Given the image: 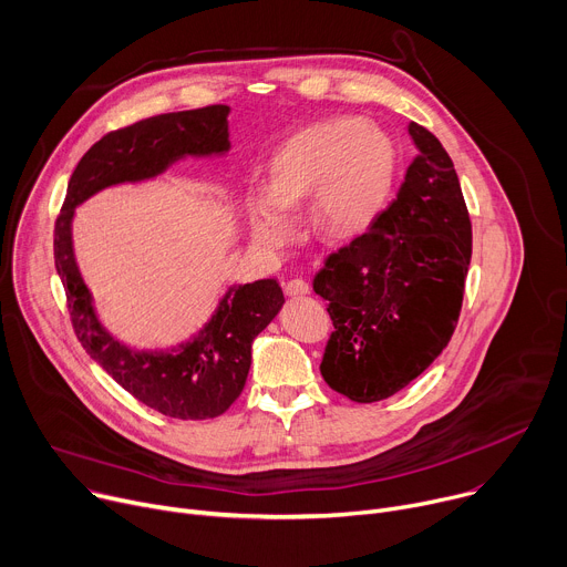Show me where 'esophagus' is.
Wrapping results in <instances>:
<instances>
[{"label": "esophagus", "instance_id": "esophagus-1", "mask_svg": "<svg viewBox=\"0 0 567 567\" xmlns=\"http://www.w3.org/2000/svg\"><path fill=\"white\" fill-rule=\"evenodd\" d=\"M285 291H287V296H291V298L307 296V293H309V285H307L305 280H300V278H293V280H289V282L285 285Z\"/></svg>", "mask_w": 567, "mask_h": 567}]
</instances>
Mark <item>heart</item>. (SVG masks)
Here are the masks:
<instances>
[{"label": "heart", "instance_id": "heart-1", "mask_svg": "<svg viewBox=\"0 0 567 567\" xmlns=\"http://www.w3.org/2000/svg\"><path fill=\"white\" fill-rule=\"evenodd\" d=\"M394 152L374 125L334 118L296 134L276 156L271 188L251 197V228L265 247L291 237L293 210L309 197V215L326 237H352L379 213L390 188Z\"/></svg>", "mask_w": 567, "mask_h": 567}]
</instances>
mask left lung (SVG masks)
I'll list each match as a JSON object with an SVG mask.
<instances>
[{
    "label": "left lung",
    "instance_id": "left-lung-1",
    "mask_svg": "<svg viewBox=\"0 0 567 567\" xmlns=\"http://www.w3.org/2000/svg\"><path fill=\"white\" fill-rule=\"evenodd\" d=\"M396 199L326 260L313 291L334 332L320 361L328 385L357 403L392 396L449 346L471 262V219L453 161L422 125Z\"/></svg>",
    "mask_w": 567,
    "mask_h": 567
}]
</instances>
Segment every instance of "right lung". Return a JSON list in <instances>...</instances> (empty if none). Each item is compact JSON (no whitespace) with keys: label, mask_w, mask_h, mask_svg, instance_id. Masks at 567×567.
Returning a JSON list of instances; mask_svg holds the SVG:
<instances>
[{"label":"right lung","mask_w":567,"mask_h":567,"mask_svg":"<svg viewBox=\"0 0 567 567\" xmlns=\"http://www.w3.org/2000/svg\"><path fill=\"white\" fill-rule=\"evenodd\" d=\"M228 112L226 105L173 112L105 134L80 158L55 219V269L78 341L123 390L175 420H210L230 409L247 383L254 339L285 302L278 280L228 287L206 326L177 348L134 350L114 339L96 316L75 265L71 221L75 206L110 186L154 179L186 156L226 154Z\"/></svg>","instance_id":"add662e5"}]
</instances>
